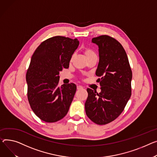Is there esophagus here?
Segmentation results:
<instances>
[{"label": "esophagus", "instance_id": "1", "mask_svg": "<svg viewBox=\"0 0 157 157\" xmlns=\"http://www.w3.org/2000/svg\"><path fill=\"white\" fill-rule=\"evenodd\" d=\"M83 88H82V86H77V90H81V89H82Z\"/></svg>", "mask_w": 157, "mask_h": 157}]
</instances>
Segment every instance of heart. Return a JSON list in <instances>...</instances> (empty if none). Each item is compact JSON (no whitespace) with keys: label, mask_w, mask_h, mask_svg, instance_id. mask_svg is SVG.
Here are the masks:
<instances>
[{"label":"heart","mask_w":157,"mask_h":157,"mask_svg":"<svg viewBox=\"0 0 157 157\" xmlns=\"http://www.w3.org/2000/svg\"><path fill=\"white\" fill-rule=\"evenodd\" d=\"M84 54L85 55V57H86V59L90 58L91 57H95L97 56L95 52H94L93 50L90 49V48H85L84 50ZM74 57V56H72V59Z\"/></svg>","instance_id":"1"}]
</instances>
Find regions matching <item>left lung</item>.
Returning <instances> with one entry per match:
<instances>
[{"instance_id":"obj_1","label":"left lung","mask_w":157,"mask_h":157,"mask_svg":"<svg viewBox=\"0 0 157 157\" xmlns=\"http://www.w3.org/2000/svg\"><path fill=\"white\" fill-rule=\"evenodd\" d=\"M98 47L99 62L96 75L101 86L98 93L87 89L85 104L88 118L99 125L108 124L119 117L131 95L132 71L126 52L122 45L107 35L91 40Z\"/></svg>"}]
</instances>
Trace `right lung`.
<instances>
[{
  "label": "right lung",
  "mask_w": 157,
  "mask_h": 157,
  "mask_svg": "<svg viewBox=\"0 0 157 157\" xmlns=\"http://www.w3.org/2000/svg\"><path fill=\"white\" fill-rule=\"evenodd\" d=\"M79 41L57 36L43 41L31 59L26 79L30 107L41 120L55 122L64 118L76 91L74 83L58 86L59 72L68 68Z\"/></svg>",
  "instance_id": "add662e5"
}]
</instances>
